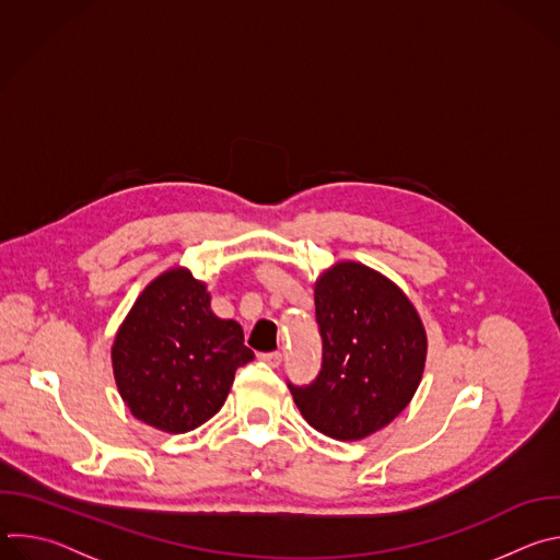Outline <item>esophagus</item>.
<instances>
[{"mask_svg":"<svg viewBox=\"0 0 560 560\" xmlns=\"http://www.w3.org/2000/svg\"><path fill=\"white\" fill-rule=\"evenodd\" d=\"M259 359L264 363H268L270 368H279L281 361H283V354L281 352H264V354H259Z\"/></svg>","mask_w":560,"mask_h":560,"instance_id":"1","label":"esophagus"}]
</instances>
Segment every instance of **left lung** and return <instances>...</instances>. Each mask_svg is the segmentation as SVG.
I'll list each match as a JSON object with an SVG mask.
<instances>
[{
    "label": "left lung",
    "mask_w": 560,
    "mask_h": 560,
    "mask_svg": "<svg viewBox=\"0 0 560 560\" xmlns=\"http://www.w3.org/2000/svg\"><path fill=\"white\" fill-rule=\"evenodd\" d=\"M324 361L307 385L288 381L301 417L337 441H359L401 415L421 383L428 337L404 290L341 261L314 283Z\"/></svg>",
    "instance_id": "1"
}]
</instances>
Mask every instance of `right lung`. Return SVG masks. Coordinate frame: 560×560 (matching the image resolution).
<instances>
[{
  "label": "right lung",
  "mask_w": 560,
  "mask_h": 560,
  "mask_svg": "<svg viewBox=\"0 0 560 560\" xmlns=\"http://www.w3.org/2000/svg\"><path fill=\"white\" fill-rule=\"evenodd\" d=\"M253 359L242 326L210 310L206 283L186 268L145 285L113 343V372L124 404L135 419L171 434L212 419L236 368Z\"/></svg>",
  "instance_id": "obj_1"
}]
</instances>
